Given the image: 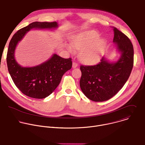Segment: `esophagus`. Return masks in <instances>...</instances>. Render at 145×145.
<instances>
[{"label":"esophagus","instance_id":"1","mask_svg":"<svg viewBox=\"0 0 145 145\" xmlns=\"http://www.w3.org/2000/svg\"><path fill=\"white\" fill-rule=\"evenodd\" d=\"M77 66H78V64H77L76 63H75V62H73V64H72V67H73V68H76Z\"/></svg>","mask_w":145,"mask_h":145}]
</instances>
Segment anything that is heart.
<instances>
[{"label": "heart", "instance_id": "b5f03b06", "mask_svg": "<svg viewBox=\"0 0 145 145\" xmlns=\"http://www.w3.org/2000/svg\"><path fill=\"white\" fill-rule=\"evenodd\" d=\"M100 34L96 31H87L77 34L72 40L73 46L80 50L79 57L84 63L92 64L97 63L104 54L107 41L99 38ZM70 52H73L72 46H69Z\"/></svg>", "mask_w": 145, "mask_h": 145}]
</instances>
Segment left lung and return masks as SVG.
I'll use <instances>...</instances> for the list:
<instances>
[{"instance_id":"left-lung-1","label":"left lung","mask_w":145,"mask_h":145,"mask_svg":"<svg viewBox=\"0 0 145 145\" xmlns=\"http://www.w3.org/2000/svg\"><path fill=\"white\" fill-rule=\"evenodd\" d=\"M113 42L121 56L115 63L103 57L95 65L80 66V86L83 93L94 101H104L115 96L127 81L134 64V48L130 39L116 27Z\"/></svg>"}]
</instances>
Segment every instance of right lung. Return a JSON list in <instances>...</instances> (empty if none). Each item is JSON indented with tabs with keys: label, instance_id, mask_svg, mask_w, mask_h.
I'll use <instances>...</instances> for the list:
<instances>
[{
	"label": "right lung",
	"instance_id": "1",
	"mask_svg": "<svg viewBox=\"0 0 145 145\" xmlns=\"http://www.w3.org/2000/svg\"><path fill=\"white\" fill-rule=\"evenodd\" d=\"M56 22H35L19 30L12 37L7 54L9 73L16 87L25 95L35 99L49 96L57 87L62 77L72 66V58H62L56 54L45 63L33 67H22L14 57L15 48L26 33L32 29L57 28Z\"/></svg>",
	"mask_w": 145,
	"mask_h": 145
}]
</instances>
